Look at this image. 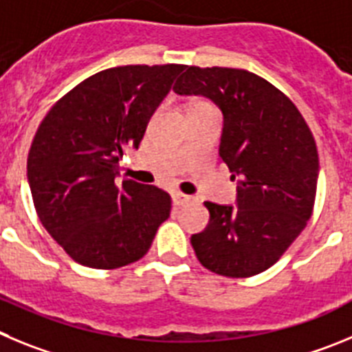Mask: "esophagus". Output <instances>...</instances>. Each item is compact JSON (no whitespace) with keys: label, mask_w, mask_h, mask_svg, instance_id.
<instances>
[{"label":"esophagus","mask_w":352,"mask_h":352,"mask_svg":"<svg viewBox=\"0 0 352 352\" xmlns=\"http://www.w3.org/2000/svg\"><path fill=\"white\" fill-rule=\"evenodd\" d=\"M172 198H173V204L179 205V207H180V205H188V204H191V201H192L191 196L182 195V192H173Z\"/></svg>","instance_id":"34e87169"}]
</instances>
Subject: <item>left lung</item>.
<instances>
[{"instance_id":"8db88e82","label":"left lung","mask_w":352,"mask_h":352,"mask_svg":"<svg viewBox=\"0 0 352 352\" xmlns=\"http://www.w3.org/2000/svg\"><path fill=\"white\" fill-rule=\"evenodd\" d=\"M223 113L219 156L236 180L235 205L205 201L210 219L191 236L196 258L224 277L270 268L312 215L318 148L298 109L274 85L236 68L188 66L173 87Z\"/></svg>"}]
</instances>
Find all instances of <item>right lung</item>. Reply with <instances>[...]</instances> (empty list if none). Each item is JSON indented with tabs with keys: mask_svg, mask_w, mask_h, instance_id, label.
I'll return each mask as SVG.
<instances>
[{
	"mask_svg": "<svg viewBox=\"0 0 352 352\" xmlns=\"http://www.w3.org/2000/svg\"><path fill=\"white\" fill-rule=\"evenodd\" d=\"M184 68L100 72L63 96L38 128L28 156L34 208L49 235L84 267L137 261L170 217L168 192L117 177L126 148H138Z\"/></svg>",
	"mask_w": 352,
	"mask_h": 352,
	"instance_id": "obj_1",
	"label": "right lung"
}]
</instances>
